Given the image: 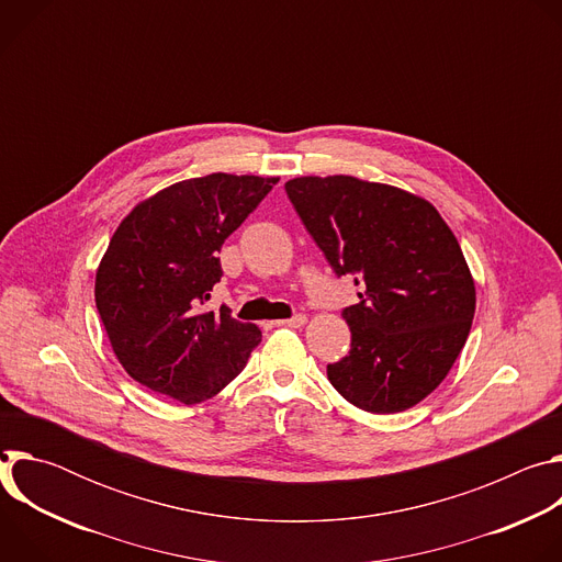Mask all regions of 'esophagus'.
<instances>
[{
	"instance_id": "34e87169",
	"label": "esophagus",
	"mask_w": 562,
	"mask_h": 562,
	"mask_svg": "<svg viewBox=\"0 0 562 562\" xmlns=\"http://www.w3.org/2000/svg\"><path fill=\"white\" fill-rule=\"evenodd\" d=\"M306 323V315H302V313H297V315H293V317H289V319H278V323H273L276 327H302Z\"/></svg>"
}]
</instances>
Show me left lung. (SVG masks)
Masks as SVG:
<instances>
[{
    "mask_svg": "<svg viewBox=\"0 0 562 562\" xmlns=\"http://www.w3.org/2000/svg\"><path fill=\"white\" fill-rule=\"evenodd\" d=\"M302 224L360 302L342 308L349 353L327 375L351 405L395 414L449 373L475 311V286L440 213L407 191L351 176L284 184Z\"/></svg>",
    "mask_w": 562,
    "mask_h": 562,
    "instance_id": "1",
    "label": "left lung"
}]
</instances>
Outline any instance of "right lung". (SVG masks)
I'll return each mask as SVG.
<instances>
[{
    "label": "right lung",
    "mask_w": 562,
    "mask_h": 562,
    "mask_svg": "<svg viewBox=\"0 0 562 562\" xmlns=\"http://www.w3.org/2000/svg\"><path fill=\"white\" fill-rule=\"evenodd\" d=\"M278 178L211 173L137 204L117 226L95 278V304L126 373L195 405L247 367L262 334L226 304L206 311L224 239Z\"/></svg>",
    "instance_id": "add662e5"
}]
</instances>
